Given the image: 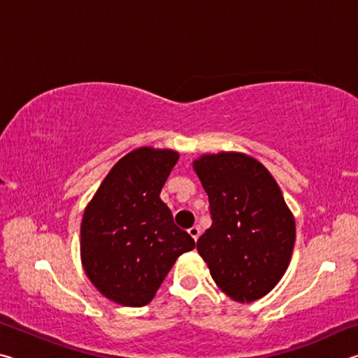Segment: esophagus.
Here are the masks:
<instances>
[{
  "instance_id": "1",
  "label": "esophagus",
  "mask_w": 358,
  "mask_h": 358,
  "mask_svg": "<svg viewBox=\"0 0 358 358\" xmlns=\"http://www.w3.org/2000/svg\"><path fill=\"white\" fill-rule=\"evenodd\" d=\"M187 234L191 235V237H192V240H194V241H197L199 235H201V229H199L197 226H194V227H191L189 230H187Z\"/></svg>"
}]
</instances>
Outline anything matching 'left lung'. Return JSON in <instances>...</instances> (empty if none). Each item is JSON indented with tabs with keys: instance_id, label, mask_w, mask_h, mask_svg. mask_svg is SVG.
Segmentation results:
<instances>
[{
	"instance_id": "1",
	"label": "left lung",
	"mask_w": 358,
	"mask_h": 358,
	"mask_svg": "<svg viewBox=\"0 0 358 358\" xmlns=\"http://www.w3.org/2000/svg\"><path fill=\"white\" fill-rule=\"evenodd\" d=\"M192 169L208 196L213 224L197 240L216 286L234 301L262 299L286 273L295 220L280 186L252 156L202 155Z\"/></svg>"
}]
</instances>
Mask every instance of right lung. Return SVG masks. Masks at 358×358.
Wrapping results in <instances>:
<instances>
[{"instance_id": "add662e5", "label": "right lung", "mask_w": 358, "mask_h": 358, "mask_svg": "<svg viewBox=\"0 0 358 358\" xmlns=\"http://www.w3.org/2000/svg\"><path fill=\"white\" fill-rule=\"evenodd\" d=\"M178 156L169 148L132 150L110 169L83 211V270L121 306L148 305L175 260L196 246L159 197Z\"/></svg>"}]
</instances>
